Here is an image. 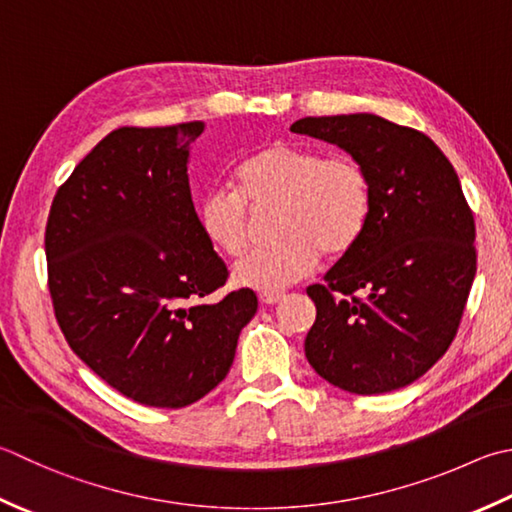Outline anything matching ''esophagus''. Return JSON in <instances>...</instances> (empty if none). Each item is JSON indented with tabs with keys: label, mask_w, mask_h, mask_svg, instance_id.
Here are the masks:
<instances>
[{
	"label": "esophagus",
	"mask_w": 512,
	"mask_h": 512,
	"mask_svg": "<svg viewBox=\"0 0 512 512\" xmlns=\"http://www.w3.org/2000/svg\"><path fill=\"white\" fill-rule=\"evenodd\" d=\"M284 297H286L284 293H262V295H259V302L266 304V306H273V304L282 302Z\"/></svg>",
	"instance_id": "1"
}]
</instances>
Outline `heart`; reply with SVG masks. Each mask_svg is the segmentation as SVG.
Segmentation results:
<instances>
[{"mask_svg": "<svg viewBox=\"0 0 512 512\" xmlns=\"http://www.w3.org/2000/svg\"><path fill=\"white\" fill-rule=\"evenodd\" d=\"M279 202L277 242L255 248L233 270L235 284L277 290L313 273L319 255L342 257L370 217L373 188L366 168L348 155L273 144L250 155L235 173V190L210 188L197 202V226L217 253L237 259L250 244L246 206Z\"/></svg>", "mask_w": 512, "mask_h": 512, "instance_id": "obj_1", "label": "heart"}]
</instances>
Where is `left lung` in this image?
Instances as JSON below:
<instances>
[{
  "label": "left lung",
  "mask_w": 512,
  "mask_h": 512,
  "mask_svg": "<svg viewBox=\"0 0 512 512\" xmlns=\"http://www.w3.org/2000/svg\"><path fill=\"white\" fill-rule=\"evenodd\" d=\"M290 130L342 148L373 188L359 242L306 290L317 306L308 364L355 395L413 384L453 342L477 273L455 168L433 139L379 115L304 117Z\"/></svg>",
  "instance_id": "1"
}]
</instances>
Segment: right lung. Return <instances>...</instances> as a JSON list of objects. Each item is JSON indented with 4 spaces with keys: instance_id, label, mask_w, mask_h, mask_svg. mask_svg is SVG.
Masks as SVG:
<instances>
[{
    "instance_id": "right-lung-1",
    "label": "right lung",
    "mask_w": 512,
    "mask_h": 512,
    "mask_svg": "<svg viewBox=\"0 0 512 512\" xmlns=\"http://www.w3.org/2000/svg\"><path fill=\"white\" fill-rule=\"evenodd\" d=\"M204 122L117 128L57 190L48 288L68 346L137 404L184 408L228 375L253 290L206 302L228 270L197 226L190 146Z\"/></svg>"
}]
</instances>
